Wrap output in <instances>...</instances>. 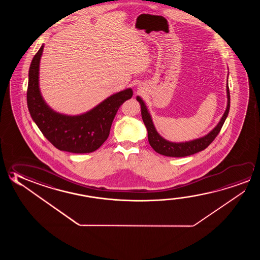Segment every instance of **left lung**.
<instances>
[{
	"instance_id": "left-lung-1",
	"label": "left lung",
	"mask_w": 260,
	"mask_h": 260,
	"mask_svg": "<svg viewBox=\"0 0 260 260\" xmlns=\"http://www.w3.org/2000/svg\"><path fill=\"white\" fill-rule=\"evenodd\" d=\"M226 97H228V105H226L225 112H224L221 119L219 120V122L217 123L215 128H213L211 132L208 133L207 135L196 139V140H193V141H185V142H171V141H167L157 133L149 111L145 105L144 102L142 101L141 97L138 96L137 101L141 104V117H142L143 122H144L145 126L147 128V131H148V139H149V145L152 147V149L157 153L161 154V155H164L167 157H186V156L193 155V154L200 152L201 150L208 148V146L215 140V138L217 136V134L220 132L222 126L225 122L226 117L229 115L230 108V94L229 83L226 84Z\"/></svg>"
}]
</instances>
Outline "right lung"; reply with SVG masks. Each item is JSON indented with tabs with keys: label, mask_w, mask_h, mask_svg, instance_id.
<instances>
[{
	"label": "right lung",
	"mask_w": 260,
	"mask_h": 260,
	"mask_svg": "<svg viewBox=\"0 0 260 260\" xmlns=\"http://www.w3.org/2000/svg\"><path fill=\"white\" fill-rule=\"evenodd\" d=\"M42 45L29 69L27 105L30 116L44 137L55 148L72 153H89L105 142L120 105L132 98L131 88L113 94L83 114L69 116L56 112L44 102L39 87Z\"/></svg>",
	"instance_id": "add662e5"
}]
</instances>
